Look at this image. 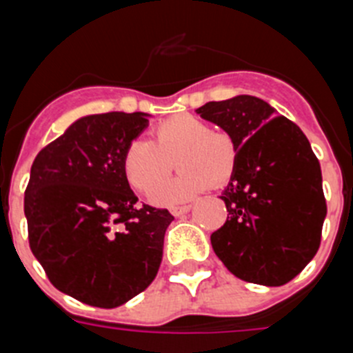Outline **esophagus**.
Segmentation results:
<instances>
[{
	"instance_id": "esophagus-1",
	"label": "esophagus",
	"mask_w": 353,
	"mask_h": 353,
	"mask_svg": "<svg viewBox=\"0 0 353 353\" xmlns=\"http://www.w3.org/2000/svg\"><path fill=\"white\" fill-rule=\"evenodd\" d=\"M189 210H191V205H182V207H173V208H171V214L179 217V215L187 214V212H189Z\"/></svg>"
}]
</instances>
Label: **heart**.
Wrapping results in <instances>:
<instances>
[{"mask_svg":"<svg viewBox=\"0 0 353 353\" xmlns=\"http://www.w3.org/2000/svg\"><path fill=\"white\" fill-rule=\"evenodd\" d=\"M239 150L228 130L210 129L194 114H174L152 129V143L132 141L123 152V173L145 196L155 194L173 168L179 176L157 194L173 203L199 194L208 185L221 187L232 179Z\"/></svg>","mask_w":353,"mask_h":353,"instance_id":"heart-1","label":"heart"}]
</instances>
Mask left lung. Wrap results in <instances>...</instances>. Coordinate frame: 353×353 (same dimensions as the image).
I'll use <instances>...</instances> for the list:
<instances>
[{"label": "left lung", "mask_w": 353, "mask_h": 353, "mask_svg": "<svg viewBox=\"0 0 353 353\" xmlns=\"http://www.w3.org/2000/svg\"><path fill=\"white\" fill-rule=\"evenodd\" d=\"M196 111L232 134L239 150L221 196L228 219L210 236L214 252L242 281L286 285L316 254L327 215L310 141L256 97L207 102Z\"/></svg>", "instance_id": "left-lung-1"}]
</instances>
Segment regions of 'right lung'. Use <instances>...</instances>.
Segmentation results:
<instances>
[{
    "instance_id": "1",
    "label": "right lung",
    "mask_w": 353,
    "mask_h": 353,
    "mask_svg": "<svg viewBox=\"0 0 353 353\" xmlns=\"http://www.w3.org/2000/svg\"><path fill=\"white\" fill-rule=\"evenodd\" d=\"M145 113H104L72 123L31 166L24 214L31 252L54 288L111 310L145 292L162 261L173 215L139 205L123 152Z\"/></svg>"
}]
</instances>
